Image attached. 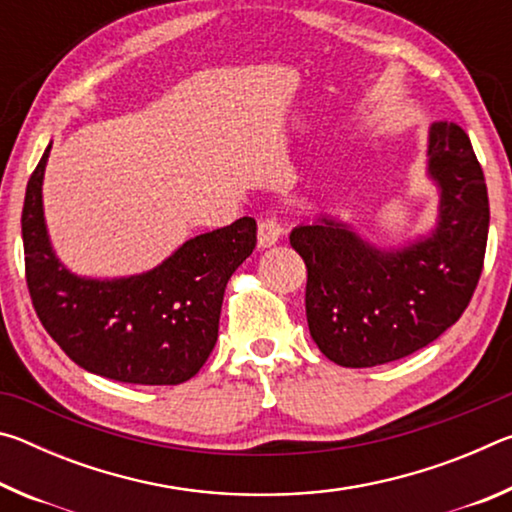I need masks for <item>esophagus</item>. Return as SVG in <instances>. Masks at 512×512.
I'll return each mask as SVG.
<instances>
[{"label": "esophagus", "instance_id": "1", "mask_svg": "<svg viewBox=\"0 0 512 512\" xmlns=\"http://www.w3.org/2000/svg\"><path fill=\"white\" fill-rule=\"evenodd\" d=\"M282 235L280 223H277L275 216H264L262 221L257 223V246L259 248H271L277 239Z\"/></svg>", "mask_w": 512, "mask_h": 512}]
</instances>
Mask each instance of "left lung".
Instances as JSON below:
<instances>
[{"label":"left lung","instance_id":"1","mask_svg":"<svg viewBox=\"0 0 512 512\" xmlns=\"http://www.w3.org/2000/svg\"><path fill=\"white\" fill-rule=\"evenodd\" d=\"M427 155L440 192L427 237L386 250L329 216L291 232L307 266L309 334L339 366L409 357L461 318L479 284L490 225L481 164L452 121L431 124Z\"/></svg>","mask_w":512,"mask_h":512}]
</instances>
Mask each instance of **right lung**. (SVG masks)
Listing matches in <instances>:
<instances>
[{"mask_svg": "<svg viewBox=\"0 0 512 512\" xmlns=\"http://www.w3.org/2000/svg\"><path fill=\"white\" fill-rule=\"evenodd\" d=\"M51 144L31 173L22 241L33 309L63 352L94 375L142 386L192 379L219 336L225 284L257 244L250 216L185 241L153 271L115 280L60 264L47 235L42 178Z\"/></svg>", "mask_w": 512, "mask_h": 512, "instance_id": "add662e5", "label": "right lung"}]
</instances>
